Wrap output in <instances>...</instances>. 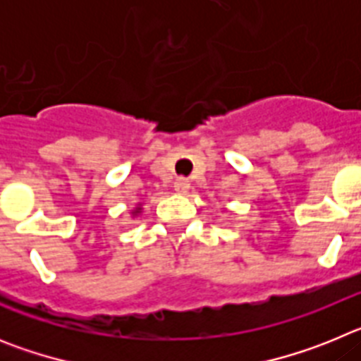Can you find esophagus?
<instances>
[{
  "label": "esophagus",
  "instance_id": "34e87169",
  "mask_svg": "<svg viewBox=\"0 0 361 361\" xmlns=\"http://www.w3.org/2000/svg\"><path fill=\"white\" fill-rule=\"evenodd\" d=\"M173 188H175V191H177L178 195H186L188 190H190V180H188V178H184V177H178L177 180H175Z\"/></svg>",
  "mask_w": 361,
  "mask_h": 361
}]
</instances>
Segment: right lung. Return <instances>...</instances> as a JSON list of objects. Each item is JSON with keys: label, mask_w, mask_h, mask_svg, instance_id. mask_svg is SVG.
Here are the masks:
<instances>
[{"label": "right lung", "mask_w": 361, "mask_h": 361, "mask_svg": "<svg viewBox=\"0 0 361 361\" xmlns=\"http://www.w3.org/2000/svg\"><path fill=\"white\" fill-rule=\"evenodd\" d=\"M141 212H142V208H141V204H139V206H137V208L132 212V215H139Z\"/></svg>", "instance_id": "1"}]
</instances>
